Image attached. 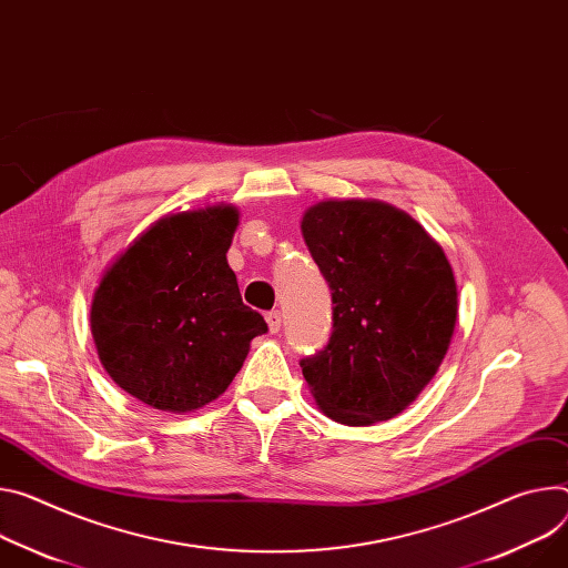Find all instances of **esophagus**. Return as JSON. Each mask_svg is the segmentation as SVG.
<instances>
[{
	"label": "esophagus",
	"instance_id": "obj_1",
	"mask_svg": "<svg viewBox=\"0 0 568 568\" xmlns=\"http://www.w3.org/2000/svg\"><path fill=\"white\" fill-rule=\"evenodd\" d=\"M265 320H267L270 333H278V331H281V326H283V315H281L278 311H272V313H267V315H265Z\"/></svg>",
	"mask_w": 568,
	"mask_h": 568
}]
</instances>
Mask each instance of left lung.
Segmentation results:
<instances>
[{
	"instance_id": "left-lung-1",
	"label": "left lung",
	"mask_w": 568,
	"mask_h": 568,
	"mask_svg": "<svg viewBox=\"0 0 568 568\" xmlns=\"http://www.w3.org/2000/svg\"><path fill=\"white\" fill-rule=\"evenodd\" d=\"M301 233L333 292L326 348L301 359L317 407L344 426L394 419L435 378L457 322L442 244L378 199H326Z\"/></svg>"
}]
</instances>
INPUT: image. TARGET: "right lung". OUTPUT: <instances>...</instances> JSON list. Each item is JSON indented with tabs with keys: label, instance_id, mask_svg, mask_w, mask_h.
<instances>
[{
	"label": "right lung",
	"instance_id": "obj_1",
	"mask_svg": "<svg viewBox=\"0 0 568 568\" xmlns=\"http://www.w3.org/2000/svg\"><path fill=\"white\" fill-rule=\"evenodd\" d=\"M231 203L168 213L101 274L90 331L106 374L144 405L185 415L217 400L265 320L242 303L226 251Z\"/></svg>",
	"mask_w": 568,
	"mask_h": 568
}]
</instances>
